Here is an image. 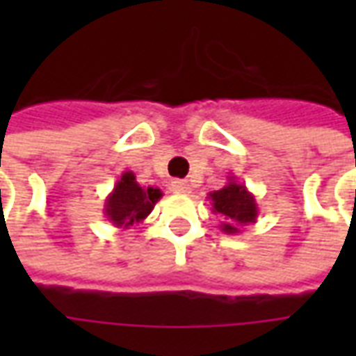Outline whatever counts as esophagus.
<instances>
[{"label": "esophagus", "mask_w": 356, "mask_h": 356, "mask_svg": "<svg viewBox=\"0 0 356 356\" xmlns=\"http://www.w3.org/2000/svg\"><path fill=\"white\" fill-rule=\"evenodd\" d=\"M171 191L175 194H188L191 193V185H188L186 181H179L177 179V181L171 183Z\"/></svg>", "instance_id": "obj_1"}]
</instances>
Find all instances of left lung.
I'll return each instance as SVG.
<instances>
[{"label":"left lung","instance_id":"obj_1","mask_svg":"<svg viewBox=\"0 0 356 356\" xmlns=\"http://www.w3.org/2000/svg\"><path fill=\"white\" fill-rule=\"evenodd\" d=\"M208 200L211 204V211L225 219L219 229L227 234H238L244 227L255 223L259 216L255 196L234 177H229V183L223 188L209 193Z\"/></svg>","mask_w":356,"mask_h":356}]
</instances>
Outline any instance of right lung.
<instances>
[{
  "mask_svg": "<svg viewBox=\"0 0 356 356\" xmlns=\"http://www.w3.org/2000/svg\"><path fill=\"white\" fill-rule=\"evenodd\" d=\"M160 198V188H145L137 183L133 171H124L104 200V217L116 229H131L147 219Z\"/></svg>",
  "mask_w": 356,
  "mask_h": 356,
  "instance_id": "1",
  "label": "right lung"
}]
</instances>
